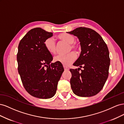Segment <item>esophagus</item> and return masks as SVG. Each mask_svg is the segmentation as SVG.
I'll use <instances>...</instances> for the list:
<instances>
[{
    "label": "esophagus",
    "instance_id": "34e87169",
    "mask_svg": "<svg viewBox=\"0 0 124 124\" xmlns=\"http://www.w3.org/2000/svg\"><path fill=\"white\" fill-rule=\"evenodd\" d=\"M63 68H64L65 70H69V68H68V67H66V66H63Z\"/></svg>",
    "mask_w": 124,
    "mask_h": 124
}]
</instances>
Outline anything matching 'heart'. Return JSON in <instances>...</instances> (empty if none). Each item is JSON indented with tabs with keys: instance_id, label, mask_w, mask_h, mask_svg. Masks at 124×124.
<instances>
[{
	"instance_id": "b5f03b06",
	"label": "heart",
	"mask_w": 124,
	"mask_h": 124,
	"mask_svg": "<svg viewBox=\"0 0 124 124\" xmlns=\"http://www.w3.org/2000/svg\"><path fill=\"white\" fill-rule=\"evenodd\" d=\"M57 38L61 41L69 44L68 50L69 52L71 50L73 51L75 53H78L81 50L80 45L77 42H75L76 38L71 34L67 33H62L57 36ZM44 46L46 50L52 54H54L56 52V43L54 39L50 37L46 39L44 41ZM77 58V55L74 52L66 55H58L56 56L54 58V61L61 63L64 66H68L72 63Z\"/></svg>"
}]
</instances>
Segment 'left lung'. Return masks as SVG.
<instances>
[{
	"mask_svg": "<svg viewBox=\"0 0 124 124\" xmlns=\"http://www.w3.org/2000/svg\"><path fill=\"white\" fill-rule=\"evenodd\" d=\"M67 33L80 40L81 54L73 66L84 68L70 69L71 88L78 96H95L103 88L108 78L110 59L108 46L99 33L91 28L80 27Z\"/></svg>",
	"mask_w": 124,
	"mask_h": 124,
	"instance_id": "left-lung-1",
	"label": "left lung"
}]
</instances>
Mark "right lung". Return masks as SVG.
Listing matches in <instances>:
<instances>
[{
  "instance_id": "1",
  "label": "right lung",
  "mask_w": 124,
  "mask_h": 124,
  "mask_svg": "<svg viewBox=\"0 0 124 124\" xmlns=\"http://www.w3.org/2000/svg\"><path fill=\"white\" fill-rule=\"evenodd\" d=\"M53 33L39 27L33 28L18 44V72L26 91L36 98L53 97L64 71L61 63H51L53 56L44 46L45 40Z\"/></svg>"
}]
</instances>
